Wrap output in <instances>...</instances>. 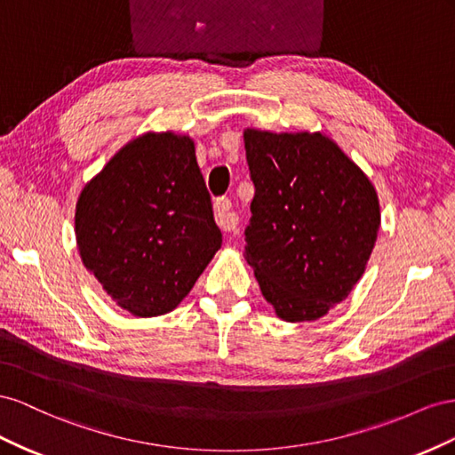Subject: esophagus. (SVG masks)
<instances>
[{
  "mask_svg": "<svg viewBox=\"0 0 455 455\" xmlns=\"http://www.w3.org/2000/svg\"><path fill=\"white\" fill-rule=\"evenodd\" d=\"M213 212H215L217 225L225 232L235 230L238 227V213L235 212V207H232V202L228 198H217Z\"/></svg>",
  "mask_w": 455,
  "mask_h": 455,
  "instance_id": "34e87169",
  "label": "esophagus"
}]
</instances>
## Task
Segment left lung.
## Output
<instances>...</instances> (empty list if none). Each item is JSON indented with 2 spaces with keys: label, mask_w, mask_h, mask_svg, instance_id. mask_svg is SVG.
Masks as SVG:
<instances>
[{
  "label": "left lung",
  "mask_w": 455,
  "mask_h": 455,
  "mask_svg": "<svg viewBox=\"0 0 455 455\" xmlns=\"http://www.w3.org/2000/svg\"><path fill=\"white\" fill-rule=\"evenodd\" d=\"M255 185L245 261L285 322H313L347 299L381 227L371 180L320 132L243 129Z\"/></svg>",
  "instance_id": "8db88e82"
}]
</instances>
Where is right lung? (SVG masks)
Returning a JSON list of instances; mask_svg holds the SVG:
<instances>
[{
    "label": "right lung",
    "instance_id": "obj_1",
    "mask_svg": "<svg viewBox=\"0 0 455 455\" xmlns=\"http://www.w3.org/2000/svg\"><path fill=\"white\" fill-rule=\"evenodd\" d=\"M82 263L139 318L172 313L223 243L194 139L147 132L116 152L76 202Z\"/></svg>",
    "mask_w": 455,
    "mask_h": 455
}]
</instances>
